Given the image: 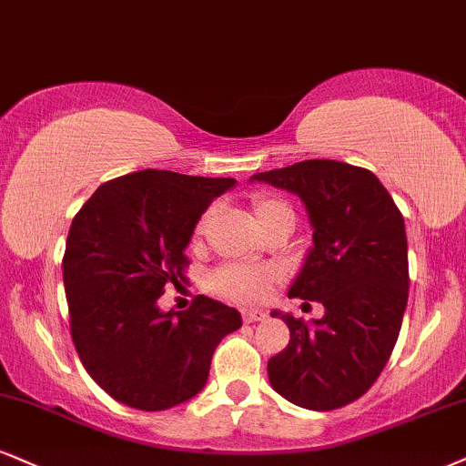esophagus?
<instances>
[{
  "label": "esophagus",
  "mask_w": 466,
  "mask_h": 466,
  "mask_svg": "<svg viewBox=\"0 0 466 466\" xmlns=\"http://www.w3.org/2000/svg\"><path fill=\"white\" fill-rule=\"evenodd\" d=\"M242 318L246 324H252V321H261L266 319V313L263 311H257V309H246V311L242 313Z\"/></svg>",
  "instance_id": "34e87169"
}]
</instances>
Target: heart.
<instances>
[{
  "mask_svg": "<svg viewBox=\"0 0 466 466\" xmlns=\"http://www.w3.org/2000/svg\"><path fill=\"white\" fill-rule=\"evenodd\" d=\"M285 211L289 209H287V205L279 198L257 197L252 200V218H255L257 227L266 224L269 218L285 214ZM209 218H211V211H207V214L200 218L197 224V235L205 233ZM274 280H277V274H274L272 269L233 263V266H224L222 269H218L214 277V287L222 296L231 298V300L257 302V300H263V298L272 291Z\"/></svg>",
  "mask_w": 466,
  "mask_h": 466,
  "instance_id": "heart-1",
  "label": "heart"
}]
</instances>
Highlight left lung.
<instances>
[{
	"mask_svg": "<svg viewBox=\"0 0 466 466\" xmlns=\"http://www.w3.org/2000/svg\"><path fill=\"white\" fill-rule=\"evenodd\" d=\"M250 181L302 200L313 246L287 296L324 307V318L311 321L272 311L289 326V343L268 360L269 384L302 409H341L370 391L398 341L409 302L404 218L373 172L335 159H307Z\"/></svg>",
	"mask_w": 466,
	"mask_h": 466,
	"instance_id": "8db88e82",
	"label": "left lung"
}]
</instances>
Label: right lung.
I'll use <instances>...</instances> for the list:
<instances>
[{
	"label": "right lung",
	"instance_id": "right-lung-1",
	"mask_svg": "<svg viewBox=\"0 0 466 466\" xmlns=\"http://www.w3.org/2000/svg\"><path fill=\"white\" fill-rule=\"evenodd\" d=\"M235 179L140 170L86 200L66 238L62 277L79 360L107 395L166 410L203 391L211 356L242 326L238 309L198 296L187 311L157 307L183 279L186 248L211 200Z\"/></svg>",
	"mask_w": 466,
	"mask_h": 466
}]
</instances>
